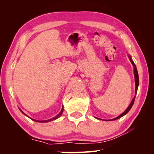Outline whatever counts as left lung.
<instances>
[{
  "mask_svg": "<svg viewBox=\"0 0 154 154\" xmlns=\"http://www.w3.org/2000/svg\"><path fill=\"white\" fill-rule=\"evenodd\" d=\"M128 58L130 59V62H131L132 64L134 66V80H135V96L133 98V99H132L131 103H130V104L129 105V106H128V108L125 110L124 112H123L122 114L119 115V116L117 117V118H114V119H109V120H105V121H111V120H116V119H118L119 118H122V116H124L126 115V113H128V111L130 110V109L132 108V105H133L134 104V99H135V97H136V95H137V90H138V86H139V74H138V71H137V67H136V65L134 64V62L132 61V59L131 58V56H130V55H128Z\"/></svg>",
  "mask_w": 154,
  "mask_h": 154,
  "instance_id": "1",
  "label": "left lung"
}]
</instances>
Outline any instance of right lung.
<instances>
[{
  "mask_svg": "<svg viewBox=\"0 0 154 154\" xmlns=\"http://www.w3.org/2000/svg\"><path fill=\"white\" fill-rule=\"evenodd\" d=\"M20 111L22 112V113L24 115V116H27V117H28L26 114H25L24 112H23L22 110H21V109H20ZM63 110H64V107H63V106H62V109H61V111L59 113V114H58L56 116H55V117H54V118H51V119H48V120H41V121H40V120H36V119H32V118H30V117H28V118H29L30 119H32L33 121H35V122H41V123H45V122H51V121H53V120H55V119H58V118H60V117L61 116V115L62 114V112H63Z\"/></svg>",
  "mask_w": 154,
  "mask_h": 154,
  "instance_id": "obj_1",
  "label": "right lung"
}]
</instances>
